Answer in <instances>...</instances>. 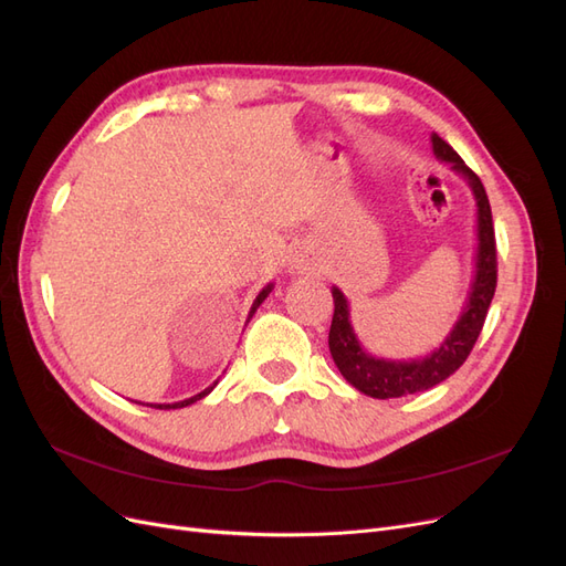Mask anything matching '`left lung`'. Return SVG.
Wrapping results in <instances>:
<instances>
[{"label":"left lung","mask_w":566,"mask_h":566,"mask_svg":"<svg viewBox=\"0 0 566 566\" xmlns=\"http://www.w3.org/2000/svg\"><path fill=\"white\" fill-rule=\"evenodd\" d=\"M432 150L437 160L449 163L455 175L468 181L476 202V252H474V279L465 306L441 345L422 358H380L368 354L358 342L349 318V302L339 287L333 285L335 314L331 323L328 347L333 361L352 387L373 399H399L408 394L432 389L453 375L470 356L474 342L484 328V318L495 293L499 264H495V235L486 191L479 177L462 163L458 153L432 134Z\"/></svg>","instance_id":"left-lung-1"}]
</instances>
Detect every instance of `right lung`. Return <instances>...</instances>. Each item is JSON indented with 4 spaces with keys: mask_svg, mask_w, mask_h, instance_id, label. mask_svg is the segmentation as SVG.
<instances>
[{
    "mask_svg": "<svg viewBox=\"0 0 566 566\" xmlns=\"http://www.w3.org/2000/svg\"><path fill=\"white\" fill-rule=\"evenodd\" d=\"M271 290H273V283H269L266 287H262V293L260 295H256V300L252 302V310H250V316H248V321L252 318V314L256 312V310H260V304L269 297V293H271ZM219 382V380H217ZM217 382L214 385H210L208 389H202L200 394H196V397H191V399H184V401H175V403H156V406H150V408H165V410H169V408H184V406H191V403H196V401H200L202 397H208V394L217 387Z\"/></svg>",
    "mask_w": 566,
    "mask_h": 566,
    "instance_id": "right-lung-1",
    "label": "right lung"
}]
</instances>
